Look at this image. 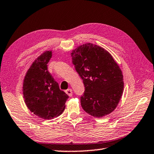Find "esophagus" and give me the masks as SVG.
Instances as JSON below:
<instances>
[{
  "mask_svg": "<svg viewBox=\"0 0 154 154\" xmlns=\"http://www.w3.org/2000/svg\"><path fill=\"white\" fill-rule=\"evenodd\" d=\"M65 93L69 96V97H71L73 95V91H72L71 89H68L65 91Z\"/></svg>",
  "mask_w": 154,
  "mask_h": 154,
  "instance_id": "obj_1",
  "label": "esophagus"
}]
</instances>
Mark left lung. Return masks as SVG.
Masks as SVG:
<instances>
[{
	"mask_svg": "<svg viewBox=\"0 0 154 154\" xmlns=\"http://www.w3.org/2000/svg\"><path fill=\"white\" fill-rule=\"evenodd\" d=\"M71 55L85 85L81 97L84 111L98 118L113 112L124 86L122 71L113 57L103 47L90 43L80 45Z\"/></svg>",
	"mask_w": 154,
	"mask_h": 154,
	"instance_id": "1",
	"label": "left lung"
}]
</instances>
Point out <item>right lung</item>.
Here are the masks:
<instances>
[{
	"mask_svg": "<svg viewBox=\"0 0 154 154\" xmlns=\"http://www.w3.org/2000/svg\"><path fill=\"white\" fill-rule=\"evenodd\" d=\"M51 57V51L39 55L26 71L23 85V97L28 109L48 120L61 115L69 98L48 71L47 63Z\"/></svg>",
	"mask_w": 154,
	"mask_h": 154,
	"instance_id": "1",
	"label": "right lung"
}]
</instances>
